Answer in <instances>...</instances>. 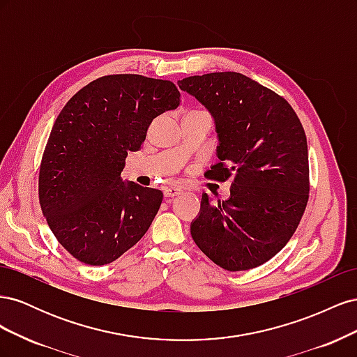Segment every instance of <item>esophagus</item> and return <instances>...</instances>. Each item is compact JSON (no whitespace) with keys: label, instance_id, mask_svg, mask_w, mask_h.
Returning <instances> with one entry per match:
<instances>
[{"label":"esophagus","instance_id":"esophagus-1","mask_svg":"<svg viewBox=\"0 0 357 357\" xmlns=\"http://www.w3.org/2000/svg\"><path fill=\"white\" fill-rule=\"evenodd\" d=\"M180 193H181V189H180V188L169 186V188H165V189H164V195H165L167 198H169V197H177V195H180Z\"/></svg>","mask_w":357,"mask_h":357}]
</instances>
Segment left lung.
I'll use <instances>...</instances> for the list:
<instances>
[{"instance_id":"8db88e82","label":"left lung","mask_w":357,"mask_h":357,"mask_svg":"<svg viewBox=\"0 0 357 357\" xmlns=\"http://www.w3.org/2000/svg\"><path fill=\"white\" fill-rule=\"evenodd\" d=\"M178 88L214 119L219 164L207 177H232L231 197L211 205L202 193L193 241L228 271L265 264L287 244L308 201L307 137L290 104L247 75H190Z\"/></svg>"}]
</instances>
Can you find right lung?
<instances>
[{
  "label": "right lung",
  "instance_id": "right-lung-1",
  "mask_svg": "<svg viewBox=\"0 0 357 357\" xmlns=\"http://www.w3.org/2000/svg\"><path fill=\"white\" fill-rule=\"evenodd\" d=\"M178 105L174 83L116 74L86 84L56 117L38 195L53 235L80 262L110 264L150 228L164 195L121 174L153 119Z\"/></svg>",
  "mask_w": 357,
  "mask_h": 357
}]
</instances>
